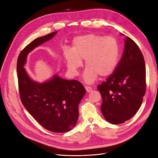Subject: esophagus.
Returning <instances> with one entry per match:
<instances>
[{
	"label": "esophagus",
	"instance_id": "34e87169",
	"mask_svg": "<svg viewBox=\"0 0 158 158\" xmlns=\"http://www.w3.org/2000/svg\"><path fill=\"white\" fill-rule=\"evenodd\" d=\"M85 89L87 93H90L92 91V88L89 86H85Z\"/></svg>",
	"mask_w": 158,
	"mask_h": 158
}]
</instances>
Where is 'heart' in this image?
I'll list each match as a JSON object with an SVG mask.
<instances>
[{
  "label": "heart",
  "mask_w": 158,
  "mask_h": 158,
  "mask_svg": "<svg viewBox=\"0 0 158 158\" xmlns=\"http://www.w3.org/2000/svg\"><path fill=\"white\" fill-rule=\"evenodd\" d=\"M63 55L74 75L78 74L85 60L87 67L83 77L86 83L91 84L99 75L106 77L114 72L119 60V45L112 36L89 34L75 37L72 47L64 48Z\"/></svg>",
  "instance_id": "obj_1"
}]
</instances>
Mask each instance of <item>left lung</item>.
<instances>
[{"label": "left lung", "instance_id": "8db88e82", "mask_svg": "<svg viewBox=\"0 0 158 158\" xmlns=\"http://www.w3.org/2000/svg\"><path fill=\"white\" fill-rule=\"evenodd\" d=\"M124 43L122 58L115 70L97 87L102 98L101 111L106 121L113 124L123 123L133 117L146 93L143 55L129 37L127 36Z\"/></svg>", "mask_w": 158, "mask_h": 158}]
</instances>
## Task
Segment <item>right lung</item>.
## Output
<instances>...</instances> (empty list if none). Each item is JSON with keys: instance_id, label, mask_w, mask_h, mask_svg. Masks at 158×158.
I'll use <instances>...</instances> for the list:
<instances>
[{"instance_id": "right-lung-1", "label": "right lung", "mask_w": 158, "mask_h": 158, "mask_svg": "<svg viewBox=\"0 0 158 158\" xmlns=\"http://www.w3.org/2000/svg\"><path fill=\"white\" fill-rule=\"evenodd\" d=\"M36 38L20 52L17 71L19 91L24 108L43 128L56 133L70 131L78 118V104L85 89L80 81L64 80L58 75L45 83L31 80L24 68L29 52L56 34Z\"/></svg>"}]
</instances>
